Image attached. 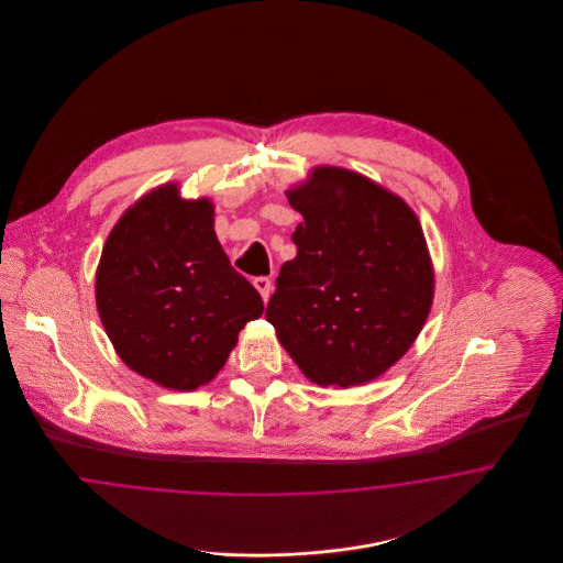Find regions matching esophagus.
I'll return each mask as SVG.
<instances>
[{
  "mask_svg": "<svg viewBox=\"0 0 563 563\" xmlns=\"http://www.w3.org/2000/svg\"><path fill=\"white\" fill-rule=\"evenodd\" d=\"M253 285H255V289L262 294L264 301H268L269 294H272V280H269L268 276H257V278H253Z\"/></svg>",
  "mask_w": 563,
  "mask_h": 563,
  "instance_id": "34e87169",
  "label": "esophagus"
}]
</instances>
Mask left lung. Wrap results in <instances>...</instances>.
I'll return each mask as SVG.
<instances>
[{
    "label": "left lung",
    "instance_id": "obj_1",
    "mask_svg": "<svg viewBox=\"0 0 563 563\" xmlns=\"http://www.w3.org/2000/svg\"><path fill=\"white\" fill-rule=\"evenodd\" d=\"M287 198L303 221L266 319L312 382L375 379L429 317L434 276L420 221L399 196L346 168H317Z\"/></svg>",
    "mask_w": 563,
    "mask_h": 563
}]
</instances>
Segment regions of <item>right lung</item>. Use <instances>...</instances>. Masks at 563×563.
Returning a JSON list of instances; mask_svg holds the SVG:
<instances>
[{
	"label": "right lung",
	"instance_id": "obj_1",
	"mask_svg": "<svg viewBox=\"0 0 563 563\" xmlns=\"http://www.w3.org/2000/svg\"><path fill=\"white\" fill-rule=\"evenodd\" d=\"M97 308L133 372L194 390L225 365L264 301L217 241L213 205L162 186L111 230L97 269Z\"/></svg>",
	"mask_w": 563,
	"mask_h": 563
}]
</instances>
